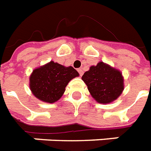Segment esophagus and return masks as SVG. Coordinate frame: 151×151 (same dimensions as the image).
<instances>
[{"label":"esophagus","mask_w":151,"mask_h":151,"mask_svg":"<svg viewBox=\"0 0 151 151\" xmlns=\"http://www.w3.org/2000/svg\"><path fill=\"white\" fill-rule=\"evenodd\" d=\"M78 73H79V74H80V76H82V75H83L84 71H83V70L81 69H81H78Z\"/></svg>","instance_id":"obj_1"}]
</instances>
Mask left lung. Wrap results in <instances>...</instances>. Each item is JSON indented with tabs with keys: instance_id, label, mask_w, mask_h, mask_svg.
<instances>
[{
	"instance_id": "8db88e82",
	"label": "left lung",
	"mask_w": 151,
	"mask_h": 151,
	"mask_svg": "<svg viewBox=\"0 0 151 151\" xmlns=\"http://www.w3.org/2000/svg\"><path fill=\"white\" fill-rule=\"evenodd\" d=\"M81 79L93 98L100 104H110L119 97L124 89L121 71L103 62L92 65Z\"/></svg>"
}]
</instances>
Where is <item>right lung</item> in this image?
<instances>
[{
	"mask_svg": "<svg viewBox=\"0 0 151 151\" xmlns=\"http://www.w3.org/2000/svg\"><path fill=\"white\" fill-rule=\"evenodd\" d=\"M79 73L72 66L50 61L32 71L29 87L36 98L46 103H55L63 96L65 87Z\"/></svg>",
	"mask_w": 151,
	"mask_h": 151,
	"instance_id": "obj_1",
	"label": "right lung"
}]
</instances>
